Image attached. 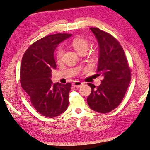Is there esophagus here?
Masks as SVG:
<instances>
[{
	"instance_id": "34e87169",
	"label": "esophagus",
	"mask_w": 150,
	"mask_h": 150,
	"mask_svg": "<svg viewBox=\"0 0 150 150\" xmlns=\"http://www.w3.org/2000/svg\"><path fill=\"white\" fill-rule=\"evenodd\" d=\"M82 85H83V83L80 81H76L74 83H72V86L74 87H76V88H78V87H80L81 86H82Z\"/></svg>"
}]
</instances>
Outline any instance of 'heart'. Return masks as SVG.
Masks as SVG:
<instances>
[{
  "instance_id": "heart-1",
  "label": "heart",
  "mask_w": 150,
  "mask_h": 150,
  "mask_svg": "<svg viewBox=\"0 0 150 150\" xmlns=\"http://www.w3.org/2000/svg\"><path fill=\"white\" fill-rule=\"evenodd\" d=\"M71 45L78 54H80L82 52H86V50H88L89 43L86 39L78 37V38L74 39L72 42H71ZM64 50L62 49V47H59L56 50V55H55V58H56L57 62L59 63V62H61Z\"/></svg>"
}]
</instances>
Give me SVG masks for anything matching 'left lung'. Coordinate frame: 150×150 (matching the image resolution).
I'll list each match as a JSON object with an SVG mask.
<instances>
[{
    "mask_svg": "<svg viewBox=\"0 0 150 150\" xmlns=\"http://www.w3.org/2000/svg\"><path fill=\"white\" fill-rule=\"evenodd\" d=\"M95 35L99 46L96 72L103 80L100 86L91 87L87 102L91 109L107 113L121 103L131 81V70L125 52L113 36L96 27L90 28Z\"/></svg>",
    "mask_w": 150,
    "mask_h": 150,
    "instance_id": "8db88e82",
    "label": "left lung"
}]
</instances>
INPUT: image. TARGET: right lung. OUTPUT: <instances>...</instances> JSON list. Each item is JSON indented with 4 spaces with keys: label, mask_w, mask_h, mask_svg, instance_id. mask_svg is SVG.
I'll use <instances>...</instances> for the list:
<instances>
[{
    "label": "right lung",
    "mask_w": 150,
    "mask_h": 150,
    "mask_svg": "<svg viewBox=\"0 0 150 150\" xmlns=\"http://www.w3.org/2000/svg\"><path fill=\"white\" fill-rule=\"evenodd\" d=\"M72 34L50 35L33 43L23 56L20 71L21 87L29 96L37 111L53 118L65 111L72 84H53L52 70L56 69L54 51Z\"/></svg>",
    "instance_id": "obj_1"
}]
</instances>
